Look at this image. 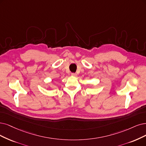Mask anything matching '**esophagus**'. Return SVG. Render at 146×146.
I'll list each match as a JSON object with an SVG mask.
<instances>
[{
  "mask_svg": "<svg viewBox=\"0 0 146 146\" xmlns=\"http://www.w3.org/2000/svg\"><path fill=\"white\" fill-rule=\"evenodd\" d=\"M72 76H74V77H76L77 76V74L76 73H72Z\"/></svg>",
  "mask_w": 146,
  "mask_h": 146,
  "instance_id": "obj_1",
  "label": "esophagus"
}]
</instances>
